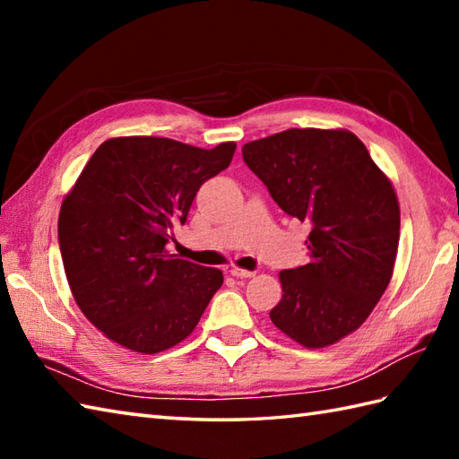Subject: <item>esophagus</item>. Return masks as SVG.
<instances>
[{
  "label": "esophagus",
  "mask_w": 459,
  "mask_h": 459,
  "mask_svg": "<svg viewBox=\"0 0 459 459\" xmlns=\"http://www.w3.org/2000/svg\"><path fill=\"white\" fill-rule=\"evenodd\" d=\"M230 272V276H235V278H252V276H255V272H252V270H245V268H230L229 270Z\"/></svg>",
  "instance_id": "1"
}]
</instances>
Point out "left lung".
Returning <instances> with one entry per match:
<instances>
[{
	"label": "left lung",
	"mask_w": 459,
	"mask_h": 459,
	"mask_svg": "<svg viewBox=\"0 0 459 459\" xmlns=\"http://www.w3.org/2000/svg\"><path fill=\"white\" fill-rule=\"evenodd\" d=\"M278 207L309 222L306 266L280 272L270 319L319 349L363 325L391 281L401 235L396 193L355 134L291 128L242 145Z\"/></svg>",
	"instance_id": "1"
}]
</instances>
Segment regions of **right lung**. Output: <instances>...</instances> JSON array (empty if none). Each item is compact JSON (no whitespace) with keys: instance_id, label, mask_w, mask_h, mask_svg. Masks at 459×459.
I'll list each match as a JSON object with an SVG mask.
<instances>
[{"instance_id":"add662e5","label":"right lung","mask_w":459,"mask_h":459,"mask_svg":"<svg viewBox=\"0 0 459 459\" xmlns=\"http://www.w3.org/2000/svg\"><path fill=\"white\" fill-rule=\"evenodd\" d=\"M237 143L212 150L152 135L106 140L58 214L65 274L82 314L116 343L153 355L178 345L222 286V272L175 258L168 242L201 185Z\"/></svg>"}]
</instances>
